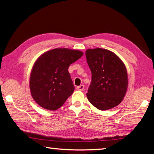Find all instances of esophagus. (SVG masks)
<instances>
[{
  "instance_id": "1",
  "label": "esophagus",
  "mask_w": 154,
  "mask_h": 154,
  "mask_svg": "<svg viewBox=\"0 0 154 154\" xmlns=\"http://www.w3.org/2000/svg\"><path fill=\"white\" fill-rule=\"evenodd\" d=\"M77 90H79V91H83V89H84V85H81L79 86H77Z\"/></svg>"
}]
</instances>
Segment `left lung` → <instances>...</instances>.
<instances>
[{
	"mask_svg": "<svg viewBox=\"0 0 154 154\" xmlns=\"http://www.w3.org/2000/svg\"><path fill=\"white\" fill-rule=\"evenodd\" d=\"M85 56L91 72V82L87 93L89 102L100 110L118 106L128 87L125 64L114 52L103 48L88 49Z\"/></svg>",
	"mask_w": 154,
	"mask_h": 154,
	"instance_id": "1",
	"label": "left lung"
}]
</instances>
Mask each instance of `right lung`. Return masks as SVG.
<instances>
[{"instance_id":"right-lung-1","label":"right lung","mask_w":154,"mask_h":154,"mask_svg":"<svg viewBox=\"0 0 154 154\" xmlns=\"http://www.w3.org/2000/svg\"><path fill=\"white\" fill-rule=\"evenodd\" d=\"M83 54L79 50L55 48L44 53L36 60L31 72L29 88L38 105L56 110L64 104L75 89L69 66Z\"/></svg>"}]
</instances>
